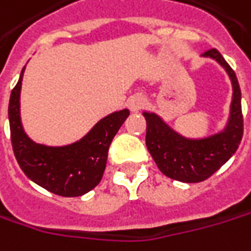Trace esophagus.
<instances>
[{"label":"esophagus","instance_id":"34e87169","mask_svg":"<svg viewBox=\"0 0 251 251\" xmlns=\"http://www.w3.org/2000/svg\"><path fill=\"white\" fill-rule=\"evenodd\" d=\"M145 104H147V101L143 96H132L128 100V107L131 108V111H138V110L144 108Z\"/></svg>","mask_w":251,"mask_h":251}]
</instances>
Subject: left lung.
<instances>
[{
	"mask_svg": "<svg viewBox=\"0 0 251 251\" xmlns=\"http://www.w3.org/2000/svg\"><path fill=\"white\" fill-rule=\"evenodd\" d=\"M203 56L216 59L232 79V111L225 131L205 140H188L172 131L155 114L143 113L147 120L145 144L159 171L171 179L188 183L212 176L236 152L243 137L242 93L236 73L218 49H207Z\"/></svg>",
	"mask_w": 251,
	"mask_h": 251,
	"instance_id": "obj_1",
	"label": "left lung"
}]
</instances>
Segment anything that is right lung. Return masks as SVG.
<instances>
[{
    "mask_svg": "<svg viewBox=\"0 0 251 251\" xmlns=\"http://www.w3.org/2000/svg\"><path fill=\"white\" fill-rule=\"evenodd\" d=\"M22 76L24 69L11 92L8 106L11 143L21 169L35 183L59 196L73 198L92 191L101 181L108 147L130 111L121 110L100 120L76 144L57 148L35 144L24 132L19 119Z\"/></svg>",
    "mask_w": 251,
    "mask_h": 251,
    "instance_id": "add662e5",
    "label": "right lung"
}]
</instances>
